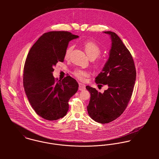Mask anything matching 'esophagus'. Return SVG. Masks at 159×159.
<instances>
[{
  "label": "esophagus",
  "instance_id": "obj_1",
  "mask_svg": "<svg viewBox=\"0 0 159 159\" xmlns=\"http://www.w3.org/2000/svg\"><path fill=\"white\" fill-rule=\"evenodd\" d=\"M86 89V86L85 84L81 83H79V90L80 91H83Z\"/></svg>",
  "mask_w": 159,
  "mask_h": 159
}]
</instances>
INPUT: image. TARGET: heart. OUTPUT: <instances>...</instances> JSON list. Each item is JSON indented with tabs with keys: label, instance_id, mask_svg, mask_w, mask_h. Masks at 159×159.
Returning <instances> with one entry per match:
<instances>
[{
	"label": "heart",
	"instance_id": "b5f03b06",
	"mask_svg": "<svg viewBox=\"0 0 159 159\" xmlns=\"http://www.w3.org/2000/svg\"><path fill=\"white\" fill-rule=\"evenodd\" d=\"M83 47L86 54L88 56V57L90 59H95L101 53V49L100 46L93 42L88 41L84 42L83 44ZM72 49H73V46H69L66 48L64 53V58L66 59H69ZM102 64H103V61L100 59L95 62V66L97 68L100 67ZM73 74L75 75V76H76L80 80H84L87 77L89 76L90 72L86 70H83L81 68H76L73 71Z\"/></svg>",
	"mask_w": 159,
	"mask_h": 159
}]
</instances>
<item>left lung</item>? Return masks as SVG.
Returning a JSON list of instances; mask_svg holds the SVG:
<instances>
[{"mask_svg": "<svg viewBox=\"0 0 159 159\" xmlns=\"http://www.w3.org/2000/svg\"><path fill=\"white\" fill-rule=\"evenodd\" d=\"M112 46L108 61L95 78V83L108 89L101 93L95 88L86 87L91 93L88 113L95 121L109 123L119 117L126 109L131 99L136 80V68L132 56L120 39L113 32Z\"/></svg>", "mask_w": 159, "mask_h": 159, "instance_id": "1", "label": "left lung"}]
</instances>
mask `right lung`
<instances>
[{
	"label": "right lung",
	"mask_w": 159,
	"mask_h": 159,
	"mask_svg": "<svg viewBox=\"0 0 159 159\" xmlns=\"http://www.w3.org/2000/svg\"><path fill=\"white\" fill-rule=\"evenodd\" d=\"M67 31L44 34L30 48L24 67L23 86L35 113L48 120L66 115L68 101L78 89V83L70 76L62 80L52 75L58 62H64L68 42L78 38Z\"/></svg>",
	"instance_id": "right-lung-1"
}]
</instances>
